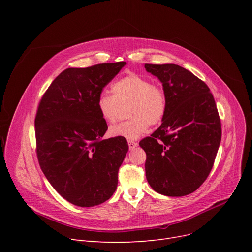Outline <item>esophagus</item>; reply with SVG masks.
<instances>
[{
    "label": "esophagus",
    "mask_w": 252,
    "mask_h": 252,
    "mask_svg": "<svg viewBox=\"0 0 252 252\" xmlns=\"http://www.w3.org/2000/svg\"><path fill=\"white\" fill-rule=\"evenodd\" d=\"M138 146V143L134 142V141H128V148L129 150H133Z\"/></svg>",
    "instance_id": "esophagus-1"
}]
</instances>
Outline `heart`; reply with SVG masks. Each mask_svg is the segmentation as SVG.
I'll list each match as a JSON object with an SVG mask.
<instances>
[{"label": "heart", "instance_id": "obj_1", "mask_svg": "<svg viewBox=\"0 0 252 252\" xmlns=\"http://www.w3.org/2000/svg\"><path fill=\"white\" fill-rule=\"evenodd\" d=\"M113 95L101 93L97 107L105 122L112 124L117 118L118 104L129 103L128 121L112 126L109 134L128 141L139 139L149 125L159 124L166 112L167 100L164 91L153 86L147 77L130 73L112 85Z\"/></svg>", "mask_w": 252, "mask_h": 252}]
</instances>
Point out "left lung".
I'll list each match as a JSON object with an SVG mask.
<instances>
[{"mask_svg": "<svg viewBox=\"0 0 252 252\" xmlns=\"http://www.w3.org/2000/svg\"><path fill=\"white\" fill-rule=\"evenodd\" d=\"M162 84L167 106L162 124L139 145L146 152V178L157 193L181 197L208 177L220 144L221 126L209 88L176 64H145Z\"/></svg>", "mask_w": 252, "mask_h": 252, "instance_id": "obj_1", "label": "left lung"}]
</instances>
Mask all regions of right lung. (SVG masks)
<instances>
[{"mask_svg": "<svg viewBox=\"0 0 252 252\" xmlns=\"http://www.w3.org/2000/svg\"><path fill=\"white\" fill-rule=\"evenodd\" d=\"M126 64L65 69L39 102L34 121L39 166L52 187L74 205H99L117 188L128 145L122 137L102 140L108 127L97 100Z\"/></svg>", "mask_w": 252, "mask_h": 252, "instance_id": "obj_1", "label": "right lung"}]
</instances>
